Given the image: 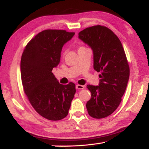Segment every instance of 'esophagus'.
I'll list each match as a JSON object with an SVG mask.
<instances>
[{
    "label": "esophagus",
    "instance_id": "1",
    "mask_svg": "<svg viewBox=\"0 0 149 149\" xmlns=\"http://www.w3.org/2000/svg\"><path fill=\"white\" fill-rule=\"evenodd\" d=\"M76 88L77 89H84V86H83V85H77Z\"/></svg>",
    "mask_w": 149,
    "mask_h": 149
}]
</instances>
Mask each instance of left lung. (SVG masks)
<instances>
[{"mask_svg": "<svg viewBox=\"0 0 149 149\" xmlns=\"http://www.w3.org/2000/svg\"><path fill=\"white\" fill-rule=\"evenodd\" d=\"M79 38L91 47L98 85H87L91 99L86 104L89 115L102 119L111 115L121 102L130 77V67L119 38L107 27L94 26L79 33Z\"/></svg>", "mask_w": 149, "mask_h": 149, "instance_id": "8db88e82", "label": "left lung"}]
</instances>
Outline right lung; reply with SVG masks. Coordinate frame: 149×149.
<instances>
[{
    "label": "right lung",
    "mask_w": 149,
    "mask_h": 149,
    "mask_svg": "<svg viewBox=\"0 0 149 149\" xmlns=\"http://www.w3.org/2000/svg\"><path fill=\"white\" fill-rule=\"evenodd\" d=\"M75 34L61 30L40 32L24 49L20 64L24 92L34 110L47 119L58 121L68 114L75 85H62L52 72L60 62L63 46Z\"/></svg>",
    "instance_id": "right-lung-1"
}]
</instances>
